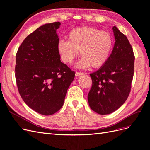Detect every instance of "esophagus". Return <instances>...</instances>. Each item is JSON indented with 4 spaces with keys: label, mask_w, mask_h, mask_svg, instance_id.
<instances>
[{
    "label": "esophagus",
    "mask_w": 150,
    "mask_h": 150,
    "mask_svg": "<svg viewBox=\"0 0 150 150\" xmlns=\"http://www.w3.org/2000/svg\"><path fill=\"white\" fill-rule=\"evenodd\" d=\"M76 77H78V76H81V75H83V74H84L83 72H76Z\"/></svg>",
    "instance_id": "1"
}]
</instances>
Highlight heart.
Wrapping results in <instances>:
<instances>
[{
	"label": "heart",
	"instance_id": "heart-1",
	"mask_svg": "<svg viewBox=\"0 0 150 150\" xmlns=\"http://www.w3.org/2000/svg\"><path fill=\"white\" fill-rule=\"evenodd\" d=\"M111 35L92 27H80L71 30L67 40H60L57 49L61 60L71 64L79 55L82 56L76 66L86 68L102 67L108 60L112 47Z\"/></svg>",
	"mask_w": 150,
	"mask_h": 150
}]
</instances>
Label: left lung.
Wrapping results in <instances>:
<instances>
[{"mask_svg":"<svg viewBox=\"0 0 150 150\" xmlns=\"http://www.w3.org/2000/svg\"><path fill=\"white\" fill-rule=\"evenodd\" d=\"M115 43L108 60L90 74L93 85L88 96L91 110L99 115L111 114L128 98L134 74V56L126 36L112 28Z\"/></svg>","mask_w":150,"mask_h":150,"instance_id":"obj_1","label":"left lung"}]
</instances>
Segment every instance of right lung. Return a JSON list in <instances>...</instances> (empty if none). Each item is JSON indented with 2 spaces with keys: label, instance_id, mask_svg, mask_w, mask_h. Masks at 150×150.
Wrapping results in <instances>:
<instances>
[{
  "label": "right lung",
  "instance_id": "1",
  "mask_svg": "<svg viewBox=\"0 0 150 150\" xmlns=\"http://www.w3.org/2000/svg\"><path fill=\"white\" fill-rule=\"evenodd\" d=\"M59 22L39 27L24 40L16 54V79L19 94L32 110L54 114L62 108L75 72L61 62L56 30Z\"/></svg>",
  "mask_w": 150,
  "mask_h": 150
}]
</instances>
